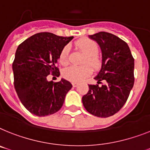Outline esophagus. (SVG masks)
Instances as JSON below:
<instances>
[{
  "label": "esophagus",
  "instance_id": "1",
  "mask_svg": "<svg viewBox=\"0 0 150 150\" xmlns=\"http://www.w3.org/2000/svg\"><path fill=\"white\" fill-rule=\"evenodd\" d=\"M72 85L74 87H76V86H78V85H79V84H78L77 83H73Z\"/></svg>",
  "mask_w": 150,
  "mask_h": 150
}]
</instances>
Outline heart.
I'll use <instances>...</instances> for the list:
<instances>
[{"mask_svg": "<svg viewBox=\"0 0 150 150\" xmlns=\"http://www.w3.org/2000/svg\"><path fill=\"white\" fill-rule=\"evenodd\" d=\"M76 47L86 57L83 60V64H89L94 70H100L102 67V60L98 55L99 46L96 41L91 39H83L76 43ZM70 60V47L65 46L59 55V62L62 65H67ZM93 70L88 64L83 66H70L63 71V76L71 82L79 83L92 74Z\"/></svg>", "mask_w": 150, "mask_h": 150, "instance_id": "1", "label": "heart"}]
</instances>
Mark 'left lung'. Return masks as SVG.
Returning a JSON list of instances; mask_svg holds the SVG:
<instances>
[{"mask_svg":"<svg viewBox=\"0 0 150 150\" xmlns=\"http://www.w3.org/2000/svg\"><path fill=\"white\" fill-rule=\"evenodd\" d=\"M102 51V67L94 77L101 87L89 85V91L82 98L87 112L98 117L117 113L126 103L134 84V59L128 44L107 32L89 35Z\"/></svg>","mask_w":150,"mask_h":150,"instance_id":"left-lung-1","label":"left lung"}]
</instances>
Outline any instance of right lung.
I'll use <instances>...</instances> for the list:
<instances>
[{
  "label": "right lung",
  "mask_w": 150,
  "mask_h": 150,
  "mask_svg": "<svg viewBox=\"0 0 150 150\" xmlns=\"http://www.w3.org/2000/svg\"><path fill=\"white\" fill-rule=\"evenodd\" d=\"M74 37H60L48 32L36 33L20 44L12 64L13 84L21 102L38 117L60 110L68 91L69 81H48L47 76H59L57 67L63 48Z\"/></svg>",
  "instance_id": "obj_1"
}]
</instances>
